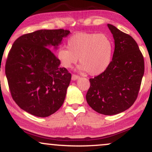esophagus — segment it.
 Returning a JSON list of instances; mask_svg holds the SVG:
<instances>
[{"mask_svg": "<svg viewBox=\"0 0 152 152\" xmlns=\"http://www.w3.org/2000/svg\"><path fill=\"white\" fill-rule=\"evenodd\" d=\"M71 78H72L73 81H76V80H77V79H78V78H79V76H77V75H76V74H73Z\"/></svg>", "mask_w": 152, "mask_h": 152, "instance_id": "esophagus-1", "label": "esophagus"}]
</instances>
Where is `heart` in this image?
<instances>
[{
	"label": "heart",
	"mask_w": 152,
	"mask_h": 152,
	"mask_svg": "<svg viewBox=\"0 0 152 152\" xmlns=\"http://www.w3.org/2000/svg\"><path fill=\"white\" fill-rule=\"evenodd\" d=\"M67 48L61 47L57 57L61 65L71 68L78 58L81 64V70L88 71L91 76H98L110 65L114 51V44L104 34L78 33L69 38Z\"/></svg>",
	"instance_id": "b5f03b06"
}]
</instances>
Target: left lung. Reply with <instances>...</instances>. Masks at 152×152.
I'll use <instances>...</instances> for the list:
<instances>
[{
  "instance_id": "obj_1",
  "label": "left lung",
  "mask_w": 152,
  "mask_h": 152,
  "mask_svg": "<svg viewBox=\"0 0 152 152\" xmlns=\"http://www.w3.org/2000/svg\"><path fill=\"white\" fill-rule=\"evenodd\" d=\"M115 48L112 61L102 74L90 78L86 98L94 111L114 115L126 111L137 98L144 73V61L132 36L108 24Z\"/></svg>"
}]
</instances>
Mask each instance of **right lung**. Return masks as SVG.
<instances>
[{
  "label": "right lung",
  "instance_id": "obj_1",
  "mask_svg": "<svg viewBox=\"0 0 152 152\" xmlns=\"http://www.w3.org/2000/svg\"><path fill=\"white\" fill-rule=\"evenodd\" d=\"M70 31L38 30L17 38L8 53L6 75L12 98L20 109L38 117H47L65 100L71 74L52 50Z\"/></svg>",
  "mask_w": 152,
  "mask_h": 152
}]
</instances>
